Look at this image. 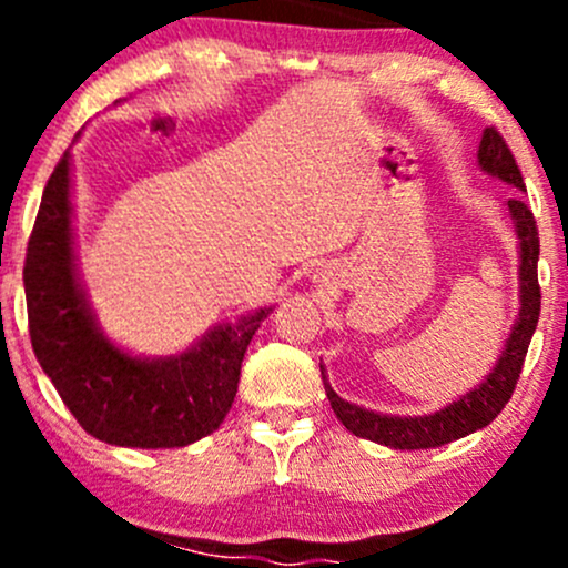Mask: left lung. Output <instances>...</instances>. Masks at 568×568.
<instances>
[{
  "mask_svg": "<svg viewBox=\"0 0 568 568\" xmlns=\"http://www.w3.org/2000/svg\"><path fill=\"white\" fill-rule=\"evenodd\" d=\"M478 165L486 173L497 175L520 192H526L524 175H520L518 162H515L510 146L494 128L484 130V139L478 146ZM507 211L515 224V234L520 240V310L518 321H515L510 338H507L505 349H501L499 363L491 368L478 387L462 395L459 400L448 403L446 408L435 410L427 416H387L376 414V410L361 408L355 403H347L338 397L331 384L325 382V395H328L331 408L338 416L344 427L357 438H366L382 446L400 448V452H414V448H435L443 443H452L465 438V435L484 429L497 419L501 408L510 400L515 384H518L520 368H524L526 352H529L531 336L537 331L539 321V304H542V293H539L537 280V262H539V232L534 213L526 207L520 197L507 200ZM323 368V366H321Z\"/></svg>",
  "mask_w": 568,
  "mask_h": 568,
  "instance_id": "left-lung-1",
  "label": "left lung"
}]
</instances>
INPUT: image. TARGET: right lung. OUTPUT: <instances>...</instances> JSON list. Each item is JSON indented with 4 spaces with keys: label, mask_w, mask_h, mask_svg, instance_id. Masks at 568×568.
Wrapping results in <instances>:
<instances>
[{
    "label": "right lung",
    "mask_w": 568,
    "mask_h": 568,
    "mask_svg": "<svg viewBox=\"0 0 568 568\" xmlns=\"http://www.w3.org/2000/svg\"><path fill=\"white\" fill-rule=\"evenodd\" d=\"M31 347L84 433L128 448H181L219 429L247 344L272 306L216 325L192 349L133 357L98 328L77 277L71 154L58 160L23 266Z\"/></svg>",
    "instance_id": "obj_1"
}]
</instances>
